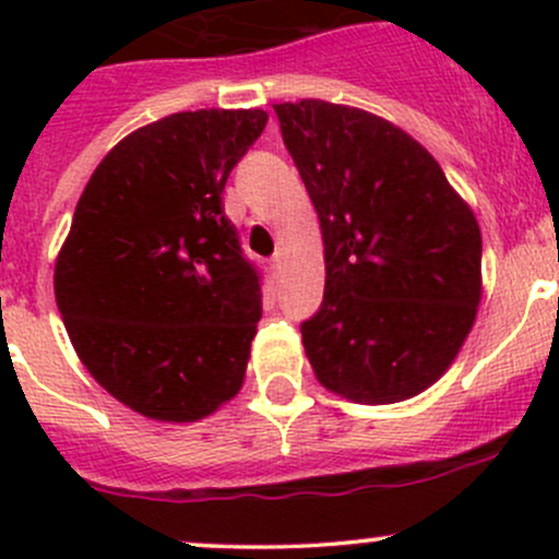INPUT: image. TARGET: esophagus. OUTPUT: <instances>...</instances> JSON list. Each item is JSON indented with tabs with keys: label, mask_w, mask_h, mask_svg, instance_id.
<instances>
[{
	"label": "esophagus",
	"mask_w": 559,
	"mask_h": 559,
	"mask_svg": "<svg viewBox=\"0 0 559 559\" xmlns=\"http://www.w3.org/2000/svg\"><path fill=\"white\" fill-rule=\"evenodd\" d=\"M281 259H284V257H281V251H278V253H275V257H273V270H281Z\"/></svg>",
	"instance_id": "1"
}]
</instances>
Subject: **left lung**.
Here are the masks:
<instances>
[{
	"label": "left lung",
	"mask_w": 559,
	"mask_h": 559,
	"mask_svg": "<svg viewBox=\"0 0 559 559\" xmlns=\"http://www.w3.org/2000/svg\"><path fill=\"white\" fill-rule=\"evenodd\" d=\"M273 107L324 240V302L300 326L316 379L365 405L416 397L476 321V216L430 151L386 118L324 99Z\"/></svg>",
	"instance_id": "left-lung-1"
}]
</instances>
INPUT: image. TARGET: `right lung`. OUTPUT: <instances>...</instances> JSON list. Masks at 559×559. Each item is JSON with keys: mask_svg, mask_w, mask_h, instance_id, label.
I'll use <instances>...</instances> for the list:
<instances>
[{"mask_svg": "<svg viewBox=\"0 0 559 559\" xmlns=\"http://www.w3.org/2000/svg\"><path fill=\"white\" fill-rule=\"evenodd\" d=\"M264 123L259 107L145 123L78 200L56 306L94 381L148 419L197 421L243 386L262 289L222 194Z\"/></svg>", "mask_w": 559, "mask_h": 559, "instance_id": "1", "label": "right lung"}]
</instances>
